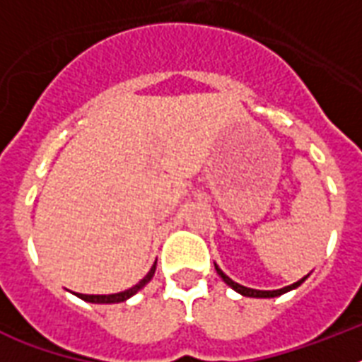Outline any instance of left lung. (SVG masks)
<instances>
[{"label": "left lung", "mask_w": 362, "mask_h": 362, "mask_svg": "<svg viewBox=\"0 0 362 362\" xmlns=\"http://www.w3.org/2000/svg\"><path fill=\"white\" fill-rule=\"evenodd\" d=\"M214 267H216V270H218V274L221 276V280L226 281L227 286L233 287L235 291L240 293V295H244V297H253V298H272V297H280V295H284V293L291 291V289H295V287L300 286V284H303V281L306 280V278H308V276H304V278H300V280L295 281V284H291V286L281 287V289H274V291H261V289H252V287L240 286V284H237V281H233L231 278H229V276L223 274V270H221L220 267H218V264H216V263H214Z\"/></svg>", "instance_id": "8db88e82"}]
</instances>
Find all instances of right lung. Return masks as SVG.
<instances>
[{
    "label": "right lung",
    "instance_id": "1",
    "mask_svg": "<svg viewBox=\"0 0 362 362\" xmlns=\"http://www.w3.org/2000/svg\"><path fill=\"white\" fill-rule=\"evenodd\" d=\"M153 272H156V263H153V267L150 270H148V274L142 278L136 286L129 287V289H125V291H120V293H115V295H82V293H75L76 297L82 298V300H86V303H95V304H115V303H124V300H127L129 297H133L136 291H141L142 287L146 286L148 281L152 280L153 278Z\"/></svg>",
    "mask_w": 362,
    "mask_h": 362
}]
</instances>
